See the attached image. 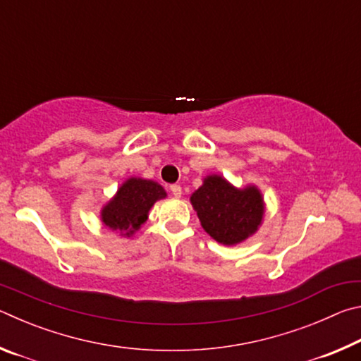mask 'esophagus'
Wrapping results in <instances>:
<instances>
[{
	"mask_svg": "<svg viewBox=\"0 0 361 361\" xmlns=\"http://www.w3.org/2000/svg\"><path fill=\"white\" fill-rule=\"evenodd\" d=\"M170 191H172V194L175 195V197H180V195H181V186L180 185H172V186H170Z\"/></svg>",
	"mask_w": 361,
	"mask_h": 361,
	"instance_id": "obj_1",
	"label": "esophagus"
}]
</instances>
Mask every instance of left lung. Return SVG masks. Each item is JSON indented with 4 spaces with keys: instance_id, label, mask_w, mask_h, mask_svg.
<instances>
[{
    "instance_id": "1",
    "label": "left lung",
    "mask_w": 361,
    "mask_h": 361,
    "mask_svg": "<svg viewBox=\"0 0 361 361\" xmlns=\"http://www.w3.org/2000/svg\"><path fill=\"white\" fill-rule=\"evenodd\" d=\"M191 204L207 234L223 245H235L255 234L264 215L258 189H237L219 175L207 176Z\"/></svg>"
}]
</instances>
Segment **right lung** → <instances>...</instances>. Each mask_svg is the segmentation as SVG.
Returning a JSON list of instances; mask_svg holds the SVG:
<instances>
[{
	"instance_id": "obj_1",
	"label": "right lung",
	"mask_w": 361,
	"mask_h": 361,
	"mask_svg": "<svg viewBox=\"0 0 361 361\" xmlns=\"http://www.w3.org/2000/svg\"><path fill=\"white\" fill-rule=\"evenodd\" d=\"M166 195L156 181L129 178L118 189L114 199L103 207L102 221L106 228L130 237L148 219V212L156 200Z\"/></svg>"
}]
</instances>
